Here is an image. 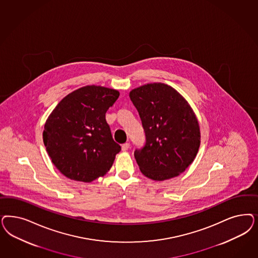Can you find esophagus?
<instances>
[{"label": "esophagus", "mask_w": 258, "mask_h": 258, "mask_svg": "<svg viewBox=\"0 0 258 258\" xmlns=\"http://www.w3.org/2000/svg\"><path fill=\"white\" fill-rule=\"evenodd\" d=\"M129 147H130V143H128V142L123 143V144L121 145V149H122V151H127V150L129 149Z\"/></svg>", "instance_id": "34e87169"}]
</instances>
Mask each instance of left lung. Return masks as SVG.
<instances>
[{
	"mask_svg": "<svg viewBox=\"0 0 258 258\" xmlns=\"http://www.w3.org/2000/svg\"><path fill=\"white\" fill-rule=\"evenodd\" d=\"M146 136L135 158L143 175L162 181L183 173L200 145L198 118L188 101L165 83H147L130 92Z\"/></svg>",
	"mask_w": 258,
	"mask_h": 258,
	"instance_id": "obj_1",
	"label": "left lung"
}]
</instances>
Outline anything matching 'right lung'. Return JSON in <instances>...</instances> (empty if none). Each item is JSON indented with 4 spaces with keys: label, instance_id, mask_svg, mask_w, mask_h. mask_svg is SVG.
Wrapping results in <instances>:
<instances>
[{
    "label": "right lung",
    "instance_id": "obj_1",
    "mask_svg": "<svg viewBox=\"0 0 258 258\" xmlns=\"http://www.w3.org/2000/svg\"><path fill=\"white\" fill-rule=\"evenodd\" d=\"M118 97L115 89L86 85L68 94L52 111L42 140L62 175L83 182L106 175L121 150L105 119Z\"/></svg>",
    "mask_w": 258,
    "mask_h": 258
}]
</instances>
